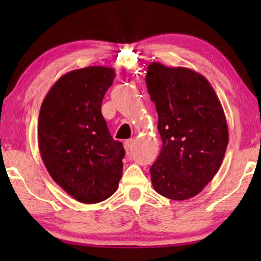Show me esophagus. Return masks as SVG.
Instances as JSON below:
<instances>
[{"mask_svg": "<svg viewBox=\"0 0 261 261\" xmlns=\"http://www.w3.org/2000/svg\"><path fill=\"white\" fill-rule=\"evenodd\" d=\"M132 146H134V139H127L124 141V148L126 153H129L131 151Z\"/></svg>", "mask_w": 261, "mask_h": 261, "instance_id": "obj_1", "label": "esophagus"}]
</instances>
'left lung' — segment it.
<instances>
[{"instance_id": "obj_1", "label": "left lung", "mask_w": 261, "mask_h": 261, "mask_svg": "<svg viewBox=\"0 0 261 261\" xmlns=\"http://www.w3.org/2000/svg\"><path fill=\"white\" fill-rule=\"evenodd\" d=\"M146 85L158 112L161 152L151 169L153 188L173 200L190 199L218 173L228 125L214 88L188 68L147 67Z\"/></svg>"}]
</instances>
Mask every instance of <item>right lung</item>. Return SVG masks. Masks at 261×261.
<instances>
[{
	"label": "right lung",
	"mask_w": 261,
	"mask_h": 261,
	"mask_svg": "<svg viewBox=\"0 0 261 261\" xmlns=\"http://www.w3.org/2000/svg\"><path fill=\"white\" fill-rule=\"evenodd\" d=\"M115 70L87 67L62 76L43 99L39 149L51 178L74 199L96 204L113 196L125 151L110 136L101 114Z\"/></svg>",
	"instance_id": "obj_1"
}]
</instances>
